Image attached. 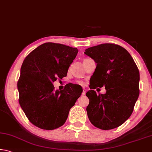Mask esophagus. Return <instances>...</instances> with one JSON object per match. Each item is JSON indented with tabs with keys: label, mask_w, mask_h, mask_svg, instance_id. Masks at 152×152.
Masks as SVG:
<instances>
[{
	"label": "esophagus",
	"mask_w": 152,
	"mask_h": 152,
	"mask_svg": "<svg viewBox=\"0 0 152 152\" xmlns=\"http://www.w3.org/2000/svg\"><path fill=\"white\" fill-rule=\"evenodd\" d=\"M85 94H86V89L83 88V90H82V96H84V95H85Z\"/></svg>",
	"instance_id": "1"
}]
</instances>
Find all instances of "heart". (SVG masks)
<instances>
[{"label": "heart", "mask_w": 152, "mask_h": 152, "mask_svg": "<svg viewBox=\"0 0 152 152\" xmlns=\"http://www.w3.org/2000/svg\"><path fill=\"white\" fill-rule=\"evenodd\" d=\"M77 83L80 84V85H82V86H83V85H84V84H85V82H84V81H82V80H78V81H77Z\"/></svg>", "instance_id": "obj_1"}]
</instances>
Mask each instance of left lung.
Returning a JSON list of instances; mask_svg holds the SVG:
<instances>
[{
    "label": "left lung",
    "instance_id": "1",
    "mask_svg": "<svg viewBox=\"0 0 152 152\" xmlns=\"http://www.w3.org/2000/svg\"><path fill=\"white\" fill-rule=\"evenodd\" d=\"M96 68L86 92L90 121L102 130L119 127L132 114L140 94V72L130 53L115 43H102L86 49ZM104 86L106 93L96 95L94 89Z\"/></svg>",
    "mask_w": 152,
    "mask_h": 152
}]
</instances>
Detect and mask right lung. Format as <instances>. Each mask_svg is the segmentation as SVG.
<instances>
[{"label":"right lung","mask_w":152,"mask_h":152,"mask_svg":"<svg viewBox=\"0 0 152 152\" xmlns=\"http://www.w3.org/2000/svg\"><path fill=\"white\" fill-rule=\"evenodd\" d=\"M76 48L45 43L28 55L20 68L17 82L19 102L29 121L42 129L62 126L70 109L80 96L82 87L69 83L55 91L53 82L67 76L78 53Z\"/></svg>","instance_id":"add662e5"}]
</instances>
